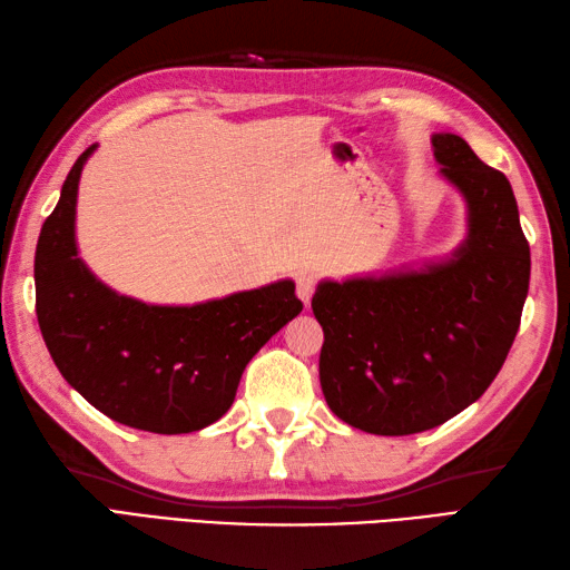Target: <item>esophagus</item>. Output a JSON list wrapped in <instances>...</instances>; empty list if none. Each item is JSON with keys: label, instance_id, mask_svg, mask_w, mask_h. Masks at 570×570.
Instances as JSON below:
<instances>
[{"label": "esophagus", "instance_id": "obj_1", "mask_svg": "<svg viewBox=\"0 0 570 570\" xmlns=\"http://www.w3.org/2000/svg\"><path fill=\"white\" fill-rule=\"evenodd\" d=\"M316 286H318V276L316 274L304 272V274L296 276V294H298L301 301H304L306 306L311 304V296H313V292H316Z\"/></svg>", "mask_w": 570, "mask_h": 570}]
</instances>
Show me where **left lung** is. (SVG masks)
I'll list each match as a JSON object with an SVG mask.
<instances>
[{"instance_id": "8db88e82", "label": "left lung", "mask_w": 570, "mask_h": 570, "mask_svg": "<svg viewBox=\"0 0 570 570\" xmlns=\"http://www.w3.org/2000/svg\"><path fill=\"white\" fill-rule=\"evenodd\" d=\"M433 154L470 210L455 257L426 272L323 282L311 301L325 402L374 435L435 429L485 394L529 292V242L510 180L458 135H433Z\"/></svg>"}]
</instances>
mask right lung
I'll use <instances>...</instances> for the list:
<instances>
[{"instance_id": "right-lung-1", "label": "right lung", "mask_w": 570, "mask_h": 570, "mask_svg": "<svg viewBox=\"0 0 570 570\" xmlns=\"http://www.w3.org/2000/svg\"><path fill=\"white\" fill-rule=\"evenodd\" d=\"M85 149L36 245V316L56 367L112 421L190 433L233 406L247 362L296 318L292 282L198 306H147L115 294L78 257L76 198Z\"/></svg>"}]
</instances>
